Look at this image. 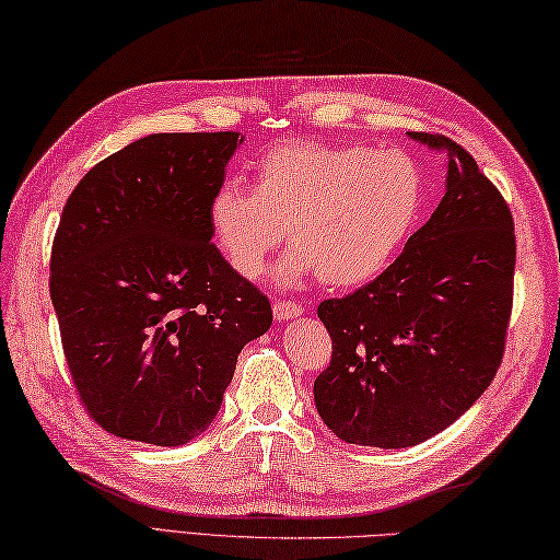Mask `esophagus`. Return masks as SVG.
Wrapping results in <instances>:
<instances>
[{
    "instance_id": "1",
    "label": "esophagus",
    "mask_w": 560,
    "mask_h": 560,
    "mask_svg": "<svg viewBox=\"0 0 560 560\" xmlns=\"http://www.w3.org/2000/svg\"><path fill=\"white\" fill-rule=\"evenodd\" d=\"M301 315H303V307L299 303H291V301L273 303V317H277L279 323H289V319H295Z\"/></svg>"
}]
</instances>
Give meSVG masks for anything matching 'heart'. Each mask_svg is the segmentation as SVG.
<instances>
[{"mask_svg": "<svg viewBox=\"0 0 560 560\" xmlns=\"http://www.w3.org/2000/svg\"><path fill=\"white\" fill-rule=\"evenodd\" d=\"M421 165L401 151L283 141L255 163V187L225 180L209 201V231L225 261L255 279L289 237L283 287L311 273L351 289L387 267L419 221Z\"/></svg>", "mask_w": 560, "mask_h": 560, "instance_id": "obj_1", "label": "heart"}]
</instances>
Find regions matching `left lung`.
Listing matches in <instances>:
<instances>
[{"label":"left lung","mask_w":560,"mask_h":560,"mask_svg":"<svg viewBox=\"0 0 560 560\" xmlns=\"http://www.w3.org/2000/svg\"><path fill=\"white\" fill-rule=\"evenodd\" d=\"M409 137L447 156L443 199L377 279L317 307L335 349L313 389L319 419L383 450L423 443L483 395L513 311L505 199L452 139Z\"/></svg>","instance_id":"left-lung-1"}]
</instances>
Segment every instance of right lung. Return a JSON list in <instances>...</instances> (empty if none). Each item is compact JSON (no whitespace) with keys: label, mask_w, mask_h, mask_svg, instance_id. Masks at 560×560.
<instances>
[{"label":"right lung","mask_w":560,"mask_h":560,"mask_svg":"<svg viewBox=\"0 0 560 560\" xmlns=\"http://www.w3.org/2000/svg\"><path fill=\"white\" fill-rule=\"evenodd\" d=\"M237 132L149 135L81 177L50 299L83 407L105 431L177 447L217 419L237 353L271 305L211 243L209 201Z\"/></svg>","instance_id":"obj_1"}]
</instances>
